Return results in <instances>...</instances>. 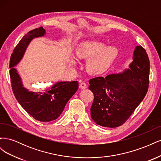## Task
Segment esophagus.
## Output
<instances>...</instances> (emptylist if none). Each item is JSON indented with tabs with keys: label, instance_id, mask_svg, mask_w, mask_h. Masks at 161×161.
Here are the masks:
<instances>
[{
	"label": "esophagus",
	"instance_id": "1",
	"mask_svg": "<svg viewBox=\"0 0 161 161\" xmlns=\"http://www.w3.org/2000/svg\"><path fill=\"white\" fill-rule=\"evenodd\" d=\"M79 87H80V89H86L87 86H86V83H85V82H81V83L80 84Z\"/></svg>",
	"mask_w": 161,
	"mask_h": 161
}]
</instances>
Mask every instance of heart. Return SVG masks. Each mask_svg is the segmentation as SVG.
I'll use <instances>...</instances> for the list:
<instances>
[{"label":"heart","mask_w":161,"mask_h":161,"mask_svg":"<svg viewBox=\"0 0 161 161\" xmlns=\"http://www.w3.org/2000/svg\"><path fill=\"white\" fill-rule=\"evenodd\" d=\"M118 49L113 46H106L99 41H87L82 43L76 50L79 59H91L87 62L86 70L90 74L99 75L108 70L118 56ZM72 64L75 60H71Z\"/></svg>","instance_id":"1"}]
</instances>
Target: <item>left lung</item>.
<instances>
[{
  "label": "left lung",
  "mask_w": 161,
  "mask_h": 161,
  "mask_svg": "<svg viewBox=\"0 0 161 161\" xmlns=\"http://www.w3.org/2000/svg\"><path fill=\"white\" fill-rule=\"evenodd\" d=\"M129 68L118 74L89 80V89L94 95L91 116L97 124L106 128L121 125L144 98L148 89L150 62L141 46L135 47Z\"/></svg>",
  "instance_id": "8db88e82"
}]
</instances>
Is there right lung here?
Returning a JSON list of instances; mask_svg holds the SVG:
<instances>
[{
    "label": "right lung",
    "mask_w": 161,
    "mask_h": 161,
    "mask_svg": "<svg viewBox=\"0 0 161 161\" xmlns=\"http://www.w3.org/2000/svg\"><path fill=\"white\" fill-rule=\"evenodd\" d=\"M45 34L46 30L40 27L24 36L14 49L9 64L12 89L16 99L34 119L43 122L57 119L79 88L77 81L58 82L43 92L30 91L23 86L14 66L21 60L33 39L43 37Z\"/></svg>",
    "instance_id": "obj_1"
}]
</instances>
